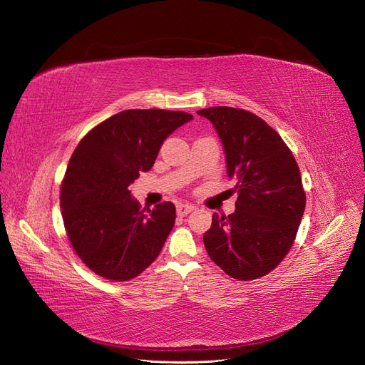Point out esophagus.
Returning <instances> with one entry per match:
<instances>
[{"mask_svg": "<svg viewBox=\"0 0 365 365\" xmlns=\"http://www.w3.org/2000/svg\"><path fill=\"white\" fill-rule=\"evenodd\" d=\"M194 210H195V207L192 204H179L178 205V215L179 216H186L190 212H194Z\"/></svg>", "mask_w": 365, "mask_h": 365, "instance_id": "obj_1", "label": "esophagus"}]
</instances>
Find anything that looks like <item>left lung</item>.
I'll return each mask as SVG.
<instances>
[{
    "instance_id": "left-lung-1",
    "label": "left lung",
    "mask_w": 365,
    "mask_h": 365,
    "mask_svg": "<svg viewBox=\"0 0 365 365\" xmlns=\"http://www.w3.org/2000/svg\"><path fill=\"white\" fill-rule=\"evenodd\" d=\"M212 123L237 182L235 212L213 215L205 250L220 269L240 281L274 271L290 252L306 195L299 165L279 134L257 115L229 106L197 110Z\"/></svg>"
}]
</instances>
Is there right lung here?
Masks as SVG:
<instances>
[{
	"mask_svg": "<svg viewBox=\"0 0 365 365\" xmlns=\"http://www.w3.org/2000/svg\"><path fill=\"white\" fill-rule=\"evenodd\" d=\"M190 113L128 109L90 130L75 148L61 187L68 238L88 269L128 281L155 260L176 220L173 202L142 210L128 186L155 163L170 134Z\"/></svg>",
	"mask_w": 365,
	"mask_h": 365,
	"instance_id": "add662e5",
	"label": "right lung"
}]
</instances>
